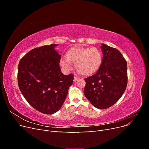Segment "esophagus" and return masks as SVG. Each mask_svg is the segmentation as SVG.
<instances>
[{"mask_svg":"<svg viewBox=\"0 0 149 149\" xmlns=\"http://www.w3.org/2000/svg\"><path fill=\"white\" fill-rule=\"evenodd\" d=\"M79 78L77 77V76H74V82H76V81H77L79 79Z\"/></svg>","mask_w":149,"mask_h":149,"instance_id":"34e87169","label":"esophagus"}]
</instances>
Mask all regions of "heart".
<instances>
[{"mask_svg":"<svg viewBox=\"0 0 149 149\" xmlns=\"http://www.w3.org/2000/svg\"><path fill=\"white\" fill-rule=\"evenodd\" d=\"M66 56L67 59L61 60V65L65 69H71L70 61L74 63L81 74L87 76L97 73L102 62V53L95 47H72L67 52Z\"/></svg>","mask_w":149,"mask_h":149,"instance_id":"obj_1","label":"heart"}]
</instances>
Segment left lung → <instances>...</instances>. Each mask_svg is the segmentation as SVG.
Instances as JSON below:
<instances>
[{
	"label": "left lung",
	"mask_w": 149,
	"mask_h": 149,
	"mask_svg": "<svg viewBox=\"0 0 149 149\" xmlns=\"http://www.w3.org/2000/svg\"><path fill=\"white\" fill-rule=\"evenodd\" d=\"M101 66L97 73L85 78L84 94L92 105L105 109L114 105L123 96L127 85V65L118 49L106 44Z\"/></svg>",
	"instance_id": "1"
}]
</instances>
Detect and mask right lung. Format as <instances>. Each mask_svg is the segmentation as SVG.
<instances>
[{
  "instance_id": "obj_1",
  "label": "right lung",
  "mask_w": 149,
  "mask_h": 149,
  "mask_svg": "<svg viewBox=\"0 0 149 149\" xmlns=\"http://www.w3.org/2000/svg\"><path fill=\"white\" fill-rule=\"evenodd\" d=\"M57 44L35 48L20 60L18 84L23 96L34 109L45 114L59 111L73 82L72 74L61 73V55Z\"/></svg>"
}]
</instances>
